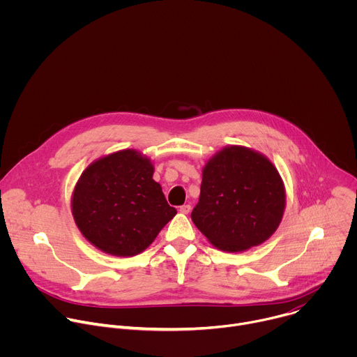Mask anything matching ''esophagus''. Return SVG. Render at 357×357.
<instances>
[{
	"instance_id": "obj_1",
	"label": "esophagus",
	"mask_w": 357,
	"mask_h": 357,
	"mask_svg": "<svg viewBox=\"0 0 357 357\" xmlns=\"http://www.w3.org/2000/svg\"><path fill=\"white\" fill-rule=\"evenodd\" d=\"M179 212L183 213V215H188V213L190 212V205H182V206L179 208Z\"/></svg>"
}]
</instances>
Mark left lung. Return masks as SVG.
<instances>
[{
	"label": "left lung",
	"instance_id": "1",
	"mask_svg": "<svg viewBox=\"0 0 357 357\" xmlns=\"http://www.w3.org/2000/svg\"><path fill=\"white\" fill-rule=\"evenodd\" d=\"M284 211L285 188L273 162L254 149L229 145L203 167L190 218L216 248L238 252L270 238Z\"/></svg>",
	"mask_w": 357,
	"mask_h": 357
}]
</instances>
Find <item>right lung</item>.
Listing matches in <instances>:
<instances>
[{
    "label": "right lung",
    "mask_w": 357,
    "mask_h": 357,
    "mask_svg": "<svg viewBox=\"0 0 357 357\" xmlns=\"http://www.w3.org/2000/svg\"><path fill=\"white\" fill-rule=\"evenodd\" d=\"M154 165L135 149H121L91 162L72 195V215L80 233L98 250L132 257L155 240L176 215Z\"/></svg>",
    "instance_id": "right-lung-1"
}]
</instances>
